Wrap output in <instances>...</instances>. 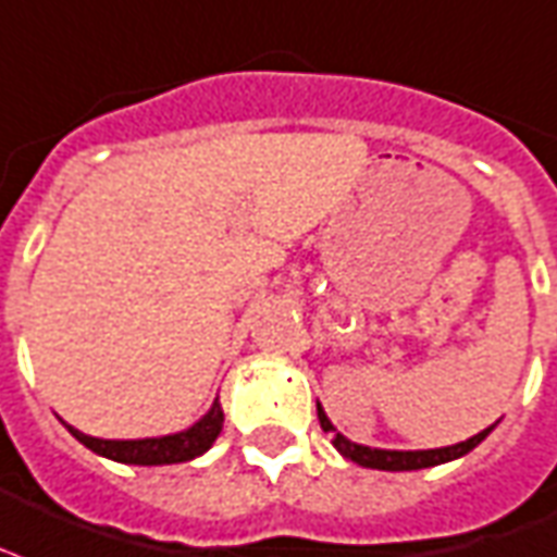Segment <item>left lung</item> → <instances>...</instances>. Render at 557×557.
Wrapping results in <instances>:
<instances>
[{"instance_id":"8db88e82","label":"left lung","mask_w":557,"mask_h":557,"mask_svg":"<svg viewBox=\"0 0 557 557\" xmlns=\"http://www.w3.org/2000/svg\"><path fill=\"white\" fill-rule=\"evenodd\" d=\"M318 420H321V430L333 435V447L342 453L345 458L356 461L362 467H373V470H423V467H435L444 465V461H453V458L467 456L470 449H476L482 441L494 432V426L499 423L496 420L494 426H487L479 435L467 441H458L453 447H438V449H376V447H364V444H356V441L345 438L342 432L335 430L333 420L326 418V411L321 409L318 403Z\"/></svg>"}]
</instances>
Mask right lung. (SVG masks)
Wrapping results in <instances>:
<instances>
[{
	"label": "right lung",
	"mask_w": 557,
	"mask_h": 557,
	"mask_svg": "<svg viewBox=\"0 0 557 557\" xmlns=\"http://www.w3.org/2000/svg\"><path fill=\"white\" fill-rule=\"evenodd\" d=\"M72 432V438H78L87 449H92L96 456H104L119 465H139V467H157V465H181V461H193V458L203 456L212 447V441L219 438V432L224 426L222 403L215 397L210 411L203 414L198 423H193L189 430L172 432V435H160V438H134V441H108L84 435L70 423H63Z\"/></svg>",
	"instance_id": "obj_1"
}]
</instances>
